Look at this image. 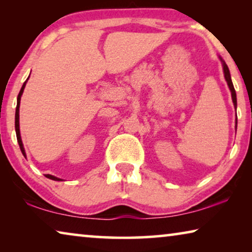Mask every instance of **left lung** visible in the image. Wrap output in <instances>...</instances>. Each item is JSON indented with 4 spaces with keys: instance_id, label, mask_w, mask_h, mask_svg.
<instances>
[{
    "instance_id": "left-lung-1",
    "label": "left lung",
    "mask_w": 252,
    "mask_h": 252,
    "mask_svg": "<svg viewBox=\"0 0 252 252\" xmlns=\"http://www.w3.org/2000/svg\"><path fill=\"white\" fill-rule=\"evenodd\" d=\"M220 60H221V62H222L224 79H225V81H227L230 91H231V96H232L233 105H234V108L237 109V94H236V91H234V88H233V84H232V81H231V76H230V72H229V69H228V65L225 64V62L223 61L222 59H220ZM236 125H237V119H236ZM236 127H237V126H236Z\"/></svg>"
}]
</instances>
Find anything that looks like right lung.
Masks as SVG:
<instances>
[{
  "label": "right lung",
  "instance_id": "obj_1",
  "mask_svg": "<svg viewBox=\"0 0 252 252\" xmlns=\"http://www.w3.org/2000/svg\"><path fill=\"white\" fill-rule=\"evenodd\" d=\"M28 79H29V78H28ZM27 81H28V80H27ZM27 81H25V82L23 83L22 88H21V90H20V93H19V95H18V104H16V110H15V132H16V138H18V142H19L20 149H21V151H22L24 157H27V155H25V150H24V148H23L22 140H21V134H20V121H19V120H20V114H19V113H20V101H21V96H22V93H23V91H24L25 84H27ZM45 177L51 179V180H54V181H62L60 178H57V177H54V176H51V174H45Z\"/></svg>",
  "mask_w": 252,
  "mask_h": 252
}]
</instances>
